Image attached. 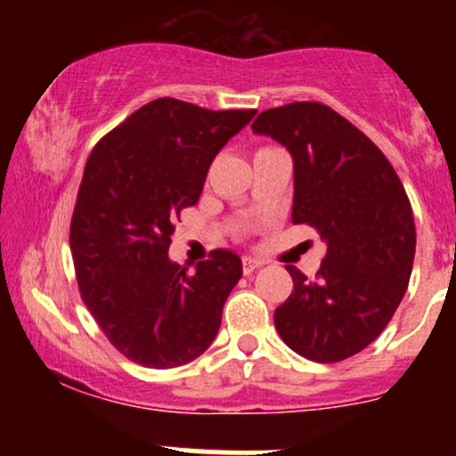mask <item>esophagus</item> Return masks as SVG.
<instances>
[{
  "mask_svg": "<svg viewBox=\"0 0 456 456\" xmlns=\"http://www.w3.org/2000/svg\"><path fill=\"white\" fill-rule=\"evenodd\" d=\"M261 265H264V261H261V259H255V257H244V259H242V270H244V274H253V272L259 270Z\"/></svg>",
  "mask_w": 456,
  "mask_h": 456,
  "instance_id": "obj_1",
  "label": "esophagus"
}]
</instances>
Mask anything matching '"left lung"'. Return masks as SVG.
<instances>
[{
    "label": "left lung",
    "mask_w": 456,
    "mask_h": 456,
    "mask_svg": "<svg viewBox=\"0 0 456 456\" xmlns=\"http://www.w3.org/2000/svg\"><path fill=\"white\" fill-rule=\"evenodd\" d=\"M294 159V224H311L328 250L315 281L294 265V291L274 311L281 338L315 362L362 352L388 326L410 282L416 224L381 150L322 102L268 109L253 122Z\"/></svg>",
    "instance_id": "1"
}]
</instances>
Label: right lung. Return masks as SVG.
<instances>
[{"instance_id":"obj_1","label":"right lung","mask_w":456,"mask_h":456,"mask_svg":"<svg viewBox=\"0 0 456 456\" xmlns=\"http://www.w3.org/2000/svg\"><path fill=\"white\" fill-rule=\"evenodd\" d=\"M257 113L159 98L104 134L86 162L70 223L83 302L119 354L148 369L182 366L210 347L242 259L212 250L195 272L169 259L218 151Z\"/></svg>"}]
</instances>
